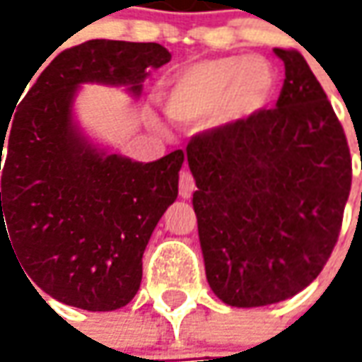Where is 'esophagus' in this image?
Returning <instances> with one entry per match:
<instances>
[{
    "label": "esophagus",
    "instance_id": "1",
    "mask_svg": "<svg viewBox=\"0 0 362 362\" xmlns=\"http://www.w3.org/2000/svg\"><path fill=\"white\" fill-rule=\"evenodd\" d=\"M178 189H180V197L184 199H188L194 194V189H196V182H194V176L189 174V170H182L180 173V180H178Z\"/></svg>",
    "mask_w": 362,
    "mask_h": 362
}]
</instances>
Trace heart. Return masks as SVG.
<instances>
[{"label": "heart", "mask_w": 362, "mask_h": 362, "mask_svg": "<svg viewBox=\"0 0 362 362\" xmlns=\"http://www.w3.org/2000/svg\"><path fill=\"white\" fill-rule=\"evenodd\" d=\"M277 87L275 69L259 56L202 59L174 71L160 89L165 112L178 124L194 126L209 116L236 124L272 103Z\"/></svg>", "instance_id": "b5f03b06"}]
</instances>
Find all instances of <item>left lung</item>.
Returning <instances> with one entry per match:
<instances>
[{
	"mask_svg": "<svg viewBox=\"0 0 362 362\" xmlns=\"http://www.w3.org/2000/svg\"><path fill=\"white\" fill-rule=\"evenodd\" d=\"M273 52L285 66L275 108L186 147L207 283L238 308L281 303L318 277L351 189L349 145L322 85L298 52Z\"/></svg>",
	"mask_w": 362,
	"mask_h": 362,
	"instance_id": "1",
	"label": "left lung"
}]
</instances>
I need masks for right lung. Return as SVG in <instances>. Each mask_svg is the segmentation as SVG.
I'll list each match as a JSON object with an SVG mask.
<instances>
[{"instance_id":"1","label":"right lung","mask_w":362,"mask_h":362,"mask_svg":"<svg viewBox=\"0 0 362 362\" xmlns=\"http://www.w3.org/2000/svg\"><path fill=\"white\" fill-rule=\"evenodd\" d=\"M168 62L160 44L87 40L44 67L0 129V240L7 236L28 279L59 303L108 312L134 298L184 163L180 149L137 163L93 143L75 119V96L100 83L137 98L149 69Z\"/></svg>"}]
</instances>
